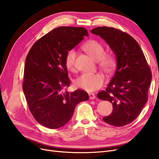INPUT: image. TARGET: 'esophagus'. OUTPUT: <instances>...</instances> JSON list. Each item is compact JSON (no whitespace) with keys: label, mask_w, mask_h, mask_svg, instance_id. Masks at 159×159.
Here are the masks:
<instances>
[{"label":"esophagus","mask_w":159,"mask_h":159,"mask_svg":"<svg viewBox=\"0 0 159 159\" xmlns=\"http://www.w3.org/2000/svg\"><path fill=\"white\" fill-rule=\"evenodd\" d=\"M89 99H94L95 98V95L94 93H89Z\"/></svg>","instance_id":"34e87169"}]
</instances>
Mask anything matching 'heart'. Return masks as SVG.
Returning a JSON list of instances; mask_svg holds the SVG:
<instances>
[{
    "mask_svg": "<svg viewBox=\"0 0 159 159\" xmlns=\"http://www.w3.org/2000/svg\"><path fill=\"white\" fill-rule=\"evenodd\" d=\"M84 49L95 61H99V66L102 70L107 74L111 73L116 66V60L112 55H105L103 46L99 42L91 40L84 45ZM76 52L74 49L69 50L65 57V64L67 69L74 71ZM104 82L103 75L99 73H83L74 81L75 86L84 91L91 92L98 89Z\"/></svg>",
    "mask_w": 159,
    "mask_h": 159,
    "instance_id": "heart-1",
    "label": "heart"
}]
</instances>
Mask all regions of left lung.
Here are the masks:
<instances>
[{"mask_svg":"<svg viewBox=\"0 0 159 159\" xmlns=\"http://www.w3.org/2000/svg\"><path fill=\"white\" fill-rule=\"evenodd\" d=\"M91 32L106 42L115 56L117 68L105 90L98 93L99 99L113 104V111L103 121L121 127L131 123L147 102L152 75L145 55L133 37L114 28H95Z\"/></svg>","mask_w":159,"mask_h":159,"instance_id":"left-lung-1","label":"left lung"}]
</instances>
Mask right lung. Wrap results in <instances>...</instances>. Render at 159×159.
Listing matches in <instances>:
<instances>
[{
    "label": "right lung",
    "mask_w": 159,
    "mask_h": 159,
    "mask_svg": "<svg viewBox=\"0 0 159 159\" xmlns=\"http://www.w3.org/2000/svg\"><path fill=\"white\" fill-rule=\"evenodd\" d=\"M85 36L89 35L83 27H57L37 40L26 56L23 91L33 117L47 128L64 126L76 105L89 99L82 89L62 92L70 85L66 56Z\"/></svg>",
    "instance_id": "right-lung-1"
}]
</instances>
